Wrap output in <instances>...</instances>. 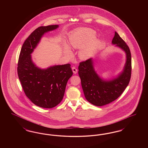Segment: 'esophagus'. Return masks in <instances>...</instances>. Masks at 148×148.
Here are the masks:
<instances>
[{"instance_id": "esophagus-1", "label": "esophagus", "mask_w": 148, "mask_h": 148, "mask_svg": "<svg viewBox=\"0 0 148 148\" xmlns=\"http://www.w3.org/2000/svg\"><path fill=\"white\" fill-rule=\"evenodd\" d=\"M72 71H73V73H74V74H76L77 73V69L75 67H74V66L72 67Z\"/></svg>"}]
</instances>
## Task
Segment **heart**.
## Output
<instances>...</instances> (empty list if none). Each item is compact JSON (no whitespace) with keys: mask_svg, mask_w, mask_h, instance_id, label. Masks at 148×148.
Masks as SVG:
<instances>
[{"mask_svg":"<svg viewBox=\"0 0 148 148\" xmlns=\"http://www.w3.org/2000/svg\"><path fill=\"white\" fill-rule=\"evenodd\" d=\"M95 35V32L91 29L79 28L73 32L69 36V42L71 48H81L79 53L81 59L87 60L92 57L101 44V40L98 39L91 41ZM62 48L65 56H71V49L66 44H64Z\"/></svg>","mask_w":148,"mask_h":148,"instance_id":"b5f03b06","label":"heart"}]
</instances>
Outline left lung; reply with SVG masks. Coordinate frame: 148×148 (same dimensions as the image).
<instances>
[{"mask_svg": "<svg viewBox=\"0 0 148 148\" xmlns=\"http://www.w3.org/2000/svg\"><path fill=\"white\" fill-rule=\"evenodd\" d=\"M112 43L126 55L123 69L115 77L109 79L101 77L94 69L92 58L80 63L78 67L85 97L94 106H105L114 101L124 91L130 82L132 57L129 48L116 32Z\"/></svg>", "mask_w": 148, "mask_h": 148, "instance_id": "obj_1", "label": "left lung"}]
</instances>
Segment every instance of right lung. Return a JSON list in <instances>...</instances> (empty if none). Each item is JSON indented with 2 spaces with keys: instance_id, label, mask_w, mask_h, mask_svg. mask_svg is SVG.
<instances>
[{
  "instance_id": "right-lung-1",
  "label": "right lung",
  "mask_w": 148,
  "mask_h": 148,
  "mask_svg": "<svg viewBox=\"0 0 148 148\" xmlns=\"http://www.w3.org/2000/svg\"><path fill=\"white\" fill-rule=\"evenodd\" d=\"M58 27L51 25L36 29L23 44L18 60V74L24 92L33 104L43 108H54L61 102L73 75L70 64L42 69L31 56L44 34Z\"/></svg>"
}]
</instances>
